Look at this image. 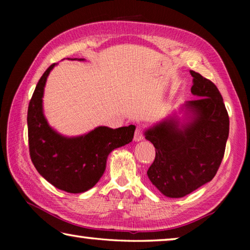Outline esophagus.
<instances>
[{
  "label": "esophagus",
  "mask_w": 250,
  "mask_h": 250,
  "mask_svg": "<svg viewBox=\"0 0 250 250\" xmlns=\"http://www.w3.org/2000/svg\"><path fill=\"white\" fill-rule=\"evenodd\" d=\"M143 132H142V129L140 128V126H138L137 130H135L134 132V141H141L143 140Z\"/></svg>",
  "instance_id": "esophagus-1"
}]
</instances>
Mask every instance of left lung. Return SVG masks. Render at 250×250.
Returning <instances> with one entry per match:
<instances>
[{
    "label": "left lung",
    "instance_id": "1",
    "mask_svg": "<svg viewBox=\"0 0 250 250\" xmlns=\"http://www.w3.org/2000/svg\"><path fill=\"white\" fill-rule=\"evenodd\" d=\"M189 73L193 77L191 92L201 97L185 104L191 115L189 122L180 125L170 118L145 132L155 147L147 177L171 198L183 197L213 180L229 133V117L217 87L201 74Z\"/></svg>",
    "mask_w": 250,
    "mask_h": 250
}]
</instances>
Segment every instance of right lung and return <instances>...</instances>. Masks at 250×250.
I'll return each instance as SVG.
<instances>
[{
  "label": "right lung",
  "instance_id": "right-lung-1",
  "mask_svg": "<svg viewBox=\"0 0 250 250\" xmlns=\"http://www.w3.org/2000/svg\"><path fill=\"white\" fill-rule=\"evenodd\" d=\"M54 66L50 65L39 80L28 104L29 155L40 174L55 188L83 193L94 188L103 176L110 152L132 141L135 126H98L75 138L57 133L43 113L44 87Z\"/></svg>",
  "mask_w": 250,
  "mask_h": 250
}]
</instances>
